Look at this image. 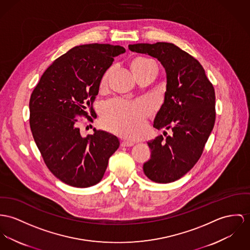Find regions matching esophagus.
<instances>
[{
    "instance_id": "obj_1",
    "label": "esophagus",
    "mask_w": 250,
    "mask_h": 250,
    "mask_svg": "<svg viewBox=\"0 0 250 250\" xmlns=\"http://www.w3.org/2000/svg\"><path fill=\"white\" fill-rule=\"evenodd\" d=\"M121 146H134V143L133 142H131V141H123L122 143H121Z\"/></svg>"
}]
</instances>
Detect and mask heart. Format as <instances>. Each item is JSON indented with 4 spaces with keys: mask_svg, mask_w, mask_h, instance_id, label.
<instances>
[{
    "mask_svg": "<svg viewBox=\"0 0 250 250\" xmlns=\"http://www.w3.org/2000/svg\"><path fill=\"white\" fill-rule=\"evenodd\" d=\"M156 62L146 58H139L133 61L131 68L137 76L146 69L154 66ZM112 69L104 72L100 82V87L105 88L108 84ZM152 112L151 103L145 99L128 101L120 98L108 101L103 107V124L118 134L135 138L141 133L145 126L146 119Z\"/></svg>",
    "mask_w": 250,
    "mask_h": 250,
    "instance_id": "1",
    "label": "heart"
}]
</instances>
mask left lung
Returning <instances> with one entry per match:
<instances>
[{
    "mask_svg": "<svg viewBox=\"0 0 250 250\" xmlns=\"http://www.w3.org/2000/svg\"><path fill=\"white\" fill-rule=\"evenodd\" d=\"M131 51L157 58L167 71L165 102L154 120L157 129H170L149 141L151 158L146 176L168 184L188 172L202 156L214 127L215 90L198 60L170 42L129 44Z\"/></svg>",
    "mask_w": 250,
    "mask_h": 250,
    "instance_id": "left-lung-1",
    "label": "left lung"
}]
</instances>
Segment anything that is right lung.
<instances>
[{
    "label": "right lung",
    "instance_id": "obj_1",
    "mask_svg": "<svg viewBox=\"0 0 250 250\" xmlns=\"http://www.w3.org/2000/svg\"><path fill=\"white\" fill-rule=\"evenodd\" d=\"M125 49L109 43L75 46L43 72L29 101V125L44 164L74 188H89L104 177L108 159L120 146L105 131L83 138L78 118L94 112L100 82L114 58Z\"/></svg>",
    "mask_w": 250,
    "mask_h": 250
}]
</instances>
